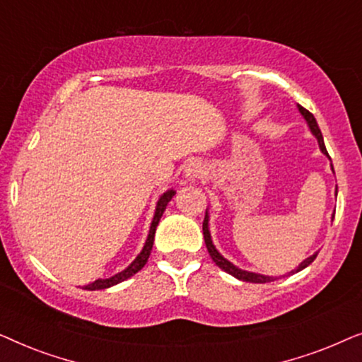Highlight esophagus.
<instances>
[{"label": "esophagus", "mask_w": 362, "mask_h": 362, "mask_svg": "<svg viewBox=\"0 0 362 362\" xmlns=\"http://www.w3.org/2000/svg\"><path fill=\"white\" fill-rule=\"evenodd\" d=\"M202 173H204V166H202L199 161L189 163V165H187L186 170H185V175L189 181H196L197 177L202 176Z\"/></svg>", "instance_id": "obj_1"}]
</instances>
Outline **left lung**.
Instances as JSON below:
<instances>
[{"label":"left lung","instance_id":"obj_1","mask_svg":"<svg viewBox=\"0 0 362 362\" xmlns=\"http://www.w3.org/2000/svg\"><path fill=\"white\" fill-rule=\"evenodd\" d=\"M298 110L301 115H303V118L306 120V123H308L310 130L311 133H313L316 140H318V145H320V150L323 151V155H326L329 158L328 151H326V146H325V141H323V135H321V130L318 127V123H316V118L313 117V113H310L306 108H303L301 105H298ZM331 170H333V165H331ZM334 173V171H333ZM336 194H338V187H336ZM333 219H334V214H333ZM202 234H204V242H206V247H207V252H209L211 259L216 262V265L219 267V269H222L224 272H227V274H230L232 276H235L237 280H242V281H250V284H269V281H274L275 279L274 276H269V275H260V274H255V272H247V270H242L239 269V267H235L234 264H230L229 260L224 259L219 252H217V249L214 247V244H212V239H211V232H209V214H207L206 211V217H204V222H202ZM316 255H318V252H315L313 255L308 257V259H305L301 264L296 267L295 270H291V274H296V272L303 270L308 267L311 262H313L316 259Z\"/></svg>","mask_w":362,"mask_h":362}]
</instances>
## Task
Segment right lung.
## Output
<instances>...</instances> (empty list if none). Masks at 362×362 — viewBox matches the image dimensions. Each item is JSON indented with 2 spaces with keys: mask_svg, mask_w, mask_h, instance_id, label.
<instances>
[{
  "mask_svg": "<svg viewBox=\"0 0 362 362\" xmlns=\"http://www.w3.org/2000/svg\"><path fill=\"white\" fill-rule=\"evenodd\" d=\"M176 194L175 189H168L166 192H163L160 199H158L156 202V211H155V217H153L151 221V226H150V234H148V239L145 242V245H143V250L140 252V254L136 255V259L132 262L130 265L127 267L125 270L120 272V274L113 275L110 276V279H98L93 281V284H88L83 286L86 290H103V288H110V286L120 284V281L130 279V276H133L136 274V272H140L143 267H145V264L148 262V257H150L151 254V249H153V242H155V232H156V226L158 222H160L163 212H165L168 202H170L173 199V196Z\"/></svg>",
  "mask_w": 362,
  "mask_h": 362,
  "instance_id": "add662e5",
  "label": "right lung"
}]
</instances>
